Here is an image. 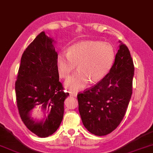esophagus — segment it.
Here are the masks:
<instances>
[{"label": "esophagus", "instance_id": "1", "mask_svg": "<svg viewBox=\"0 0 153 153\" xmlns=\"http://www.w3.org/2000/svg\"><path fill=\"white\" fill-rule=\"evenodd\" d=\"M70 95L72 96V97H77V94H78V93L76 92V91H70Z\"/></svg>", "mask_w": 153, "mask_h": 153}]
</instances>
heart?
<instances>
[{
	"label": "heart",
	"mask_w": 153,
	"mask_h": 153,
	"mask_svg": "<svg viewBox=\"0 0 153 153\" xmlns=\"http://www.w3.org/2000/svg\"><path fill=\"white\" fill-rule=\"evenodd\" d=\"M115 49L111 44L97 40H87L73 44L68 52H60L56 58L58 74L67 79L78 67V70L65 82L66 88L78 90L91 81L103 80L115 62Z\"/></svg>",
	"instance_id": "heart-1"
}]
</instances>
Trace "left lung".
<instances>
[{
    "label": "left lung",
    "mask_w": 153,
    "mask_h": 153,
    "mask_svg": "<svg viewBox=\"0 0 153 153\" xmlns=\"http://www.w3.org/2000/svg\"><path fill=\"white\" fill-rule=\"evenodd\" d=\"M134 74V62L129 49L121 43L106 76L78 94L79 113L90 133L107 135L120 124L132 94Z\"/></svg>",
    "instance_id": "8db88e82"
}]
</instances>
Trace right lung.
I'll return each instance as SVG.
<instances>
[{"label": "right lung", "instance_id": "obj_1", "mask_svg": "<svg viewBox=\"0 0 153 153\" xmlns=\"http://www.w3.org/2000/svg\"><path fill=\"white\" fill-rule=\"evenodd\" d=\"M53 40L41 32L22 56L15 82L17 108L26 127L41 138L52 135L59 127L64 116V102L69 93L59 82ZM34 107H42L49 115L45 121L30 118Z\"/></svg>", "mask_w": 153, "mask_h": 153}]
</instances>
